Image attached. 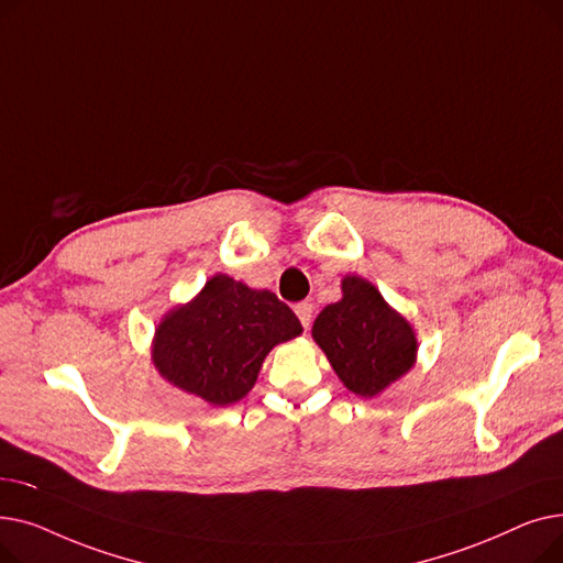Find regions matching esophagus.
<instances>
[{
	"label": "esophagus",
	"instance_id": "34e87169",
	"mask_svg": "<svg viewBox=\"0 0 563 563\" xmlns=\"http://www.w3.org/2000/svg\"><path fill=\"white\" fill-rule=\"evenodd\" d=\"M294 312H297L299 321L303 323V329L308 331L310 329V321H312V303L301 301V303H297V308H294Z\"/></svg>",
	"mask_w": 563,
	"mask_h": 563
}]
</instances>
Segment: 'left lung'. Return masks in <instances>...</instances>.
<instances>
[{
    "label": "left lung",
    "mask_w": 563,
    "mask_h": 563,
    "mask_svg": "<svg viewBox=\"0 0 563 563\" xmlns=\"http://www.w3.org/2000/svg\"><path fill=\"white\" fill-rule=\"evenodd\" d=\"M312 340L353 395L372 399L408 374L418 361V335L376 285L346 274L342 299L323 308L312 323Z\"/></svg>",
    "instance_id": "left-lung-1"
}]
</instances>
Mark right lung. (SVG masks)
Listing matches in <instances>:
<instances>
[{"instance_id":"1","label":"right lung","mask_w":563,"mask_h":563,"mask_svg":"<svg viewBox=\"0 0 563 563\" xmlns=\"http://www.w3.org/2000/svg\"><path fill=\"white\" fill-rule=\"evenodd\" d=\"M301 333V321L274 291L214 274L189 303L159 319L151 358L173 388L223 408L253 390L276 344Z\"/></svg>"}]
</instances>
